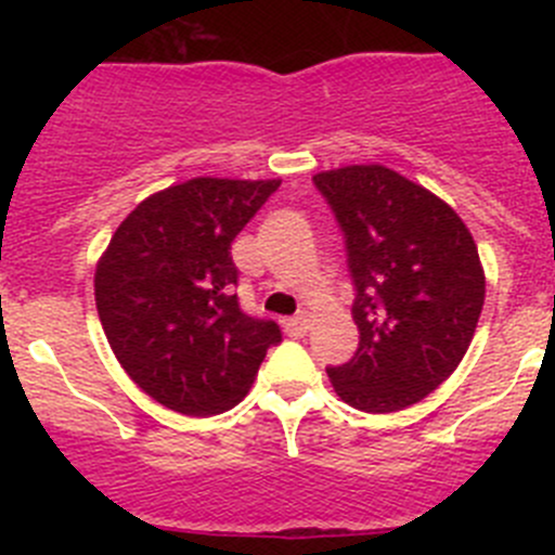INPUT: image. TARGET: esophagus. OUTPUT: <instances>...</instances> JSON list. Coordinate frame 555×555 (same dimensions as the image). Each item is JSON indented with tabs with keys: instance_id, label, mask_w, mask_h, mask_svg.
<instances>
[{
	"instance_id": "obj_1",
	"label": "esophagus",
	"mask_w": 555,
	"mask_h": 555,
	"mask_svg": "<svg viewBox=\"0 0 555 555\" xmlns=\"http://www.w3.org/2000/svg\"><path fill=\"white\" fill-rule=\"evenodd\" d=\"M284 333L293 335V338H300V335L309 333V317L306 313H298V317L284 319Z\"/></svg>"
}]
</instances>
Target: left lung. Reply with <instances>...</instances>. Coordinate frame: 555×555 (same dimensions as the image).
I'll use <instances>...</instances> for the list:
<instances>
[{"label": "left lung", "instance_id": "1", "mask_svg": "<svg viewBox=\"0 0 555 555\" xmlns=\"http://www.w3.org/2000/svg\"><path fill=\"white\" fill-rule=\"evenodd\" d=\"M313 184L344 233L360 330L354 357L327 376L357 411H402L469 349L486 298L478 246L446 201L386 166L322 171Z\"/></svg>", "mask_w": 555, "mask_h": 555}]
</instances>
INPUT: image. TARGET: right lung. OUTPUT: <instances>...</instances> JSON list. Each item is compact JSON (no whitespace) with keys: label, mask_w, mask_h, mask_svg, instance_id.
I'll return each mask as SVG.
<instances>
[{"label":"right lung","mask_w":555,"mask_h":555,"mask_svg":"<svg viewBox=\"0 0 555 555\" xmlns=\"http://www.w3.org/2000/svg\"><path fill=\"white\" fill-rule=\"evenodd\" d=\"M282 179L195 177L137 206L96 266V309L122 371L155 402L215 416L244 400L273 319L242 311L231 244Z\"/></svg>","instance_id":"obj_1"}]
</instances>
